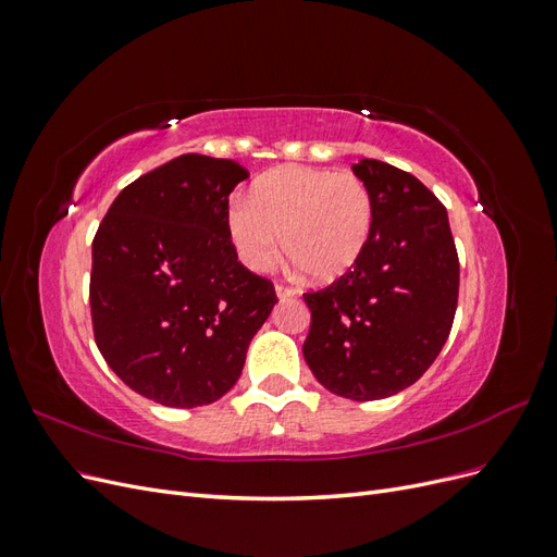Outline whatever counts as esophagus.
Returning <instances> with one entry per match:
<instances>
[{
	"instance_id": "1",
	"label": "esophagus",
	"mask_w": 557,
	"mask_h": 557,
	"mask_svg": "<svg viewBox=\"0 0 557 557\" xmlns=\"http://www.w3.org/2000/svg\"><path fill=\"white\" fill-rule=\"evenodd\" d=\"M276 297L278 299H290V297H295V290L288 288V285H276Z\"/></svg>"
}]
</instances>
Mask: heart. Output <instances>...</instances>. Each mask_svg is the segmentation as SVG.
<instances>
[{"mask_svg": "<svg viewBox=\"0 0 557 557\" xmlns=\"http://www.w3.org/2000/svg\"><path fill=\"white\" fill-rule=\"evenodd\" d=\"M374 199L352 172L278 166L262 174L248 201H234L227 232L250 272H267L281 248L315 283H334L358 264L372 237ZM284 244H280V237Z\"/></svg>", "mask_w": 557, "mask_h": 557, "instance_id": "1", "label": "heart"}]
</instances>
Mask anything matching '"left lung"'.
<instances>
[{
	"instance_id": "left-lung-1",
	"label": "left lung",
	"mask_w": 557,
	"mask_h": 557,
	"mask_svg": "<svg viewBox=\"0 0 557 557\" xmlns=\"http://www.w3.org/2000/svg\"><path fill=\"white\" fill-rule=\"evenodd\" d=\"M374 199L358 264L307 293L305 360L325 391L356 399L397 395L444 348L458 307L460 264L448 213L423 183L381 160L352 164Z\"/></svg>"
}]
</instances>
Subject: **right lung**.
I'll list each match as a JSON object with an SVG mask.
<instances>
[{"mask_svg": "<svg viewBox=\"0 0 557 557\" xmlns=\"http://www.w3.org/2000/svg\"><path fill=\"white\" fill-rule=\"evenodd\" d=\"M244 166L188 153L113 199L92 242L95 342L134 393L205 407L239 381L276 305L274 285L237 260L230 193Z\"/></svg>", "mask_w": 557, "mask_h": 557, "instance_id": "right-lung-1", "label": "right lung"}]
</instances>
